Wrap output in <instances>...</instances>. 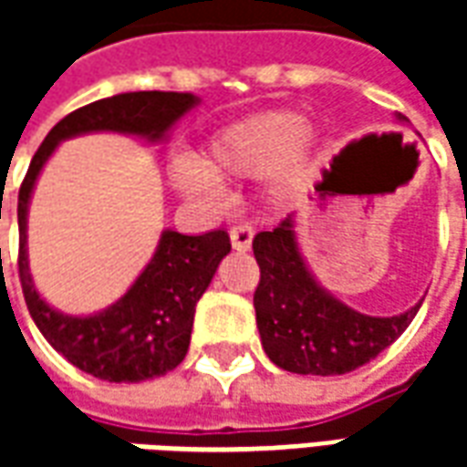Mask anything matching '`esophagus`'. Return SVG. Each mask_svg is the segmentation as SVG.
Listing matches in <instances>:
<instances>
[{
  "mask_svg": "<svg viewBox=\"0 0 467 467\" xmlns=\"http://www.w3.org/2000/svg\"><path fill=\"white\" fill-rule=\"evenodd\" d=\"M253 237L254 230L250 224H234V227H230V243H233L237 253H247L253 247Z\"/></svg>",
  "mask_w": 467,
  "mask_h": 467,
  "instance_id": "1",
  "label": "esophagus"
}]
</instances>
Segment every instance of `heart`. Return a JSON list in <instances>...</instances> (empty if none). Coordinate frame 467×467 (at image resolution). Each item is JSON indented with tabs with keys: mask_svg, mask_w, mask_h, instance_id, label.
I'll use <instances>...</instances> for the list:
<instances>
[{
	"mask_svg": "<svg viewBox=\"0 0 467 467\" xmlns=\"http://www.w3.org/2000/svg\"><path fill=\"white\" fill-rule=\"evenodd\" d=\"M320 134L293 109H267L227 124L210 137L202 157L172 164L174 187L194 200H214L223 180L263 174L265 197L287 202L313 180Z\"/></svg>",
	"mask_w": 467,
	"mask_h": 467,
	"instance_id": "heart-1",
	"label": "heart"
}]
</instances>
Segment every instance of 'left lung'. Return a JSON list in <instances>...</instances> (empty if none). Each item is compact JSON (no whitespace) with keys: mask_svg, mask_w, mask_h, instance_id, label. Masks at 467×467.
<instances>
[{"mask_svg":"<svg viewBox=\"0 0 467 467\" xmlns=\"http://www.w3.org/2000/svg\"><path fill=\"white\" fill-rule=\"evenodd\" d=\"M405 122V117H395ZM260 265L254 290L257 330L267 358L297 375H345L375 360L392 345L420 310L422 300L392 317H372L340 303L315 280L305 263L295 214H287L273 233L253 240Z\"/></svg>","mask_w":467,"mask_h":467,"instance_id":"1","label":"left lung"}]
</instances>
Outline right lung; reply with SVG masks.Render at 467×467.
<instances>
[{"label":"right lung","mask_w":467,"mask_h":467,"mask_svg":"<svg viewBox=\"0 0 467 467\" xmlns=\"http://www.w3.org/2000/svg\"><path fill=\"white\" fill-rule=\"evenodd\" d=\"M200 97L190 92H124L79 107L52 127L19 187V280L32 320L59 355L79 370L109 382H140L174 370L187 355L194 305L230 253L224 230L182 234L164 230L152 260L132 287L95 315H65L45 303L29 275L26 213L36 177L59 142L87 132H119L164 142ZM2 253V250H0Z\"/></svg>","instance_id":"add662e5"}]
</instances>
